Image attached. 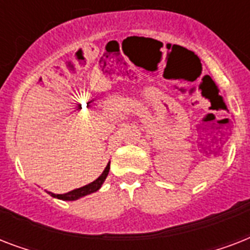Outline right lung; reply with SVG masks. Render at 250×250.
Segmentation results:
<instances>
[{
    "label": "right lung",
    "instance_id": "obj_1",
    "mask_svg": "<svg viewBox=\"0 0 250 250\" xmlns=\"http://www.w3.org/2000/svg\"><path fill=\"white\" fill-rule=\"evenodd\" d=\"M109 170H110V162L107 164V166L105 167V170L102 172L100 176H98L94 182L89 183V184H86V186L82 187V188H76L74 190H70L67 193H63V194H56V193H52V192H48L52 197L54 198H60V200H63V201H74V200H78L80 197H84L86 194H90L93 193V192H97L101 186L104 184L105 182L106 176L109 174Z\"/></svg>",
    "mask_w": 250,
    "mask_h": 250
}]
</instances>
